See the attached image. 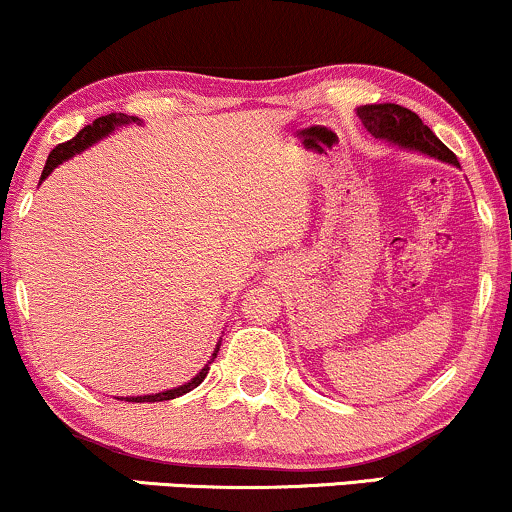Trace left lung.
I'll list each match as a JSON object with an SVG mask.
<instances>
[{"mask_svg":"<svg viewBox=\"0 0 512 512\" xmlns=\"http://www.w3.org/2000/svg\"><path fill=\"white\" fill-rule=\"evenodd\" d=\"M357 116L374 138L389 140V143H398L400 147H410V150H420L424 155L443 159L448 164H458V157L436 138L432 128L424 126L420 116L400 107V104H365V107L357 109Z\"/></svg>","mask_w":512,"mask_h":512,"instance_id":"obj_1","label":"left lung"}]
</instances>
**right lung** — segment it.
Returning a JSON list of instances; mask_svg holds the SVG:
<instances>
[{
    "instance_id": "right-lung-1",
    "label": "right lung",
    "mask_w": 512,
    "mask_h": 512,
    "mask_svg": "<svg viewBox=\"0 0 512 512\" xmlns=\"http://www.w3.org/2000/svg\"><path fill=\"white\" fill-rule=\"evenodd\" d=\"M131 121H138V119H135V116H126V114H107V116H100V119L92 121L90 126L80 128V131L73 135L71 140H66V143H59L52 152H49L45 169H42V178H47L49 174H52L54 166L64 162V159H69V157L76 155V152L85 150V147H90L92 143H95V140H100V138H104V135H109L116 126H121V123H131ZM217 350H214L212 360H214V357H217ZM207 372H209V367L202 369V372L197 374L195 379H190L188 384L178 386V389H171V391H164V393H155V396H138V398H126V400H131V403H157V400H171V398H176V396H183V393L193 391L195 386H200L202 379L207 377Z\"/></svg>"
}]
</instances>
